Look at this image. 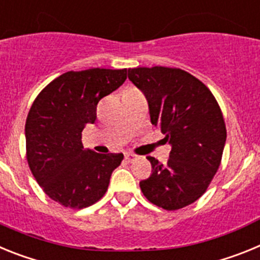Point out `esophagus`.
Segmentation results:
<instances>
[{"instance_id":"34e87169","label":"esophagus","mask_w":260,"mask_h":260,"mask_svg":"<svg viewBox=\"0 0 260 260\" xmlns=\"http://www.w3.org/2000/svg\"><path fill=\"white\" fill-rule=\"evenodd\" d=\"M125 160L127 162H133L134 160H137V155H134V153H130V152L125 153Z\"/></svg>"}]
</instances>
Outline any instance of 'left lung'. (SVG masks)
I'll return each instance as SVG.
<instances>
[{"mask_svg":"<svg viewBox=\"0 0 260 260\" xmlns=\"http://www.w3.org/2000/svg\"><path fill=\"white\" fill-rule=\"evenodd\" d=\"M128 79L146 95L151 122L171 143L167 165L148 156L152 173L139 182L151 203L176 211L198 201L221 162L226 127L208 87L178 68L128 69Z\"/></svg>","mask_w":260,"mask_h":260,"instance_id":"left-lung-1","label":"left lung"}]
</instances>
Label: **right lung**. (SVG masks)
I'll list each match as a JSON object with an SVG mask.
<instances>
[{
    "instance_id": "add662e5",
    "label": "right lung",
    "mask_w": 260,
    "mask_h": 260,
    "mask_svg": "<svg viewBox=\"0 0 260 260\" xmlns=\"http://www.w3.org/2000/svg\"><path fill=\"white\" fill-rule=\"evenodd\" d=\"M127 78V69L68 71L41 89L26 119V157L52 201L80 210L104 197L123 153L84 150L82 132L96 119L98 103Z\"/></svg>"
}]
</instances>
